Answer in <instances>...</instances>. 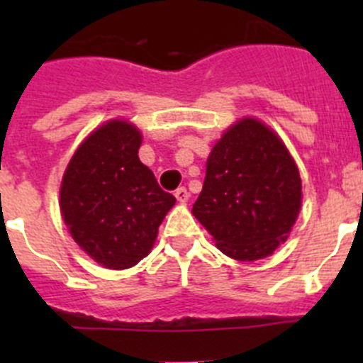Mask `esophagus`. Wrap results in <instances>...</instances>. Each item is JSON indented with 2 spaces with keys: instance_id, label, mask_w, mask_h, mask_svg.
<instances>
[{
  "instance_id": "obj_1",
  "label": "esophagus",
  "mask_w": 363,
  "mask_h": 363,
  "mask_svg": "<svg viewBox=\"0 0 363 363\" xmlns=\"http://www.w3.org/2000/svg\"><path fill=\"white\" fill-rule=\"evenodd\" d=\"M175 199H177V202H188V200H189L188 189H186V188L175 189Z\"/></svg>"
}]
</instances>
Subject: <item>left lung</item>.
Returning a JSON list of instances; mask_svg holds the SVG:
<instances>
[{"label":"left lung","instance_id":"left-lung-1","mask_svg":"<svg viewBox=\"0 0 363 363\" xmlns=\"http://www.w3.org/2000/svg\"><path fill=\"white\" fill-rule=\"evenodd\" d=\"M300 200L298 168L281 138L242 119L212 149L193 214L226 256L252 262L286 240Z\"/></svg>","mask_w":363,"mask_h":363}]
</instances>
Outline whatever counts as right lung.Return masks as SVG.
<instances>
[{"label": "right lung", "instance_id": "right-lung-1", "mask_svg": "<svg viewBox=\"0 0 363 363\" xmlns=\"http://www.w3.org/2000/svg\"><path fill=\"white\" fill-rule=\"evenodd\" d=\"M140 144L133 124L111 121L82 142L61 182V212L73 240L107 269H130L145 258L175 203L138 160Z\"/></svg>", "mask_w": 363, "mask_h": 363}]
</instances>
